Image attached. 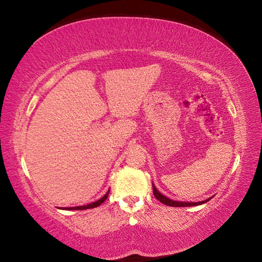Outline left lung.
Instances as JSON below:
<instances>
[{"label":"left lung","mask_w":262,"mask_h":262,"mask_svg":"<svg viewBox=\"0 0 262 262\" xmlns=\"http://www.w3.org/2000/svg\"><path fill=\"white\" fill-rule=\"evenodd\" d=\"M152 190H154V195L156 196V199L158 201H161L162 203H164L165 206H171V207H193V206H199V205H202V203H206L210 200V199H208V200L205 201H201V202H179V201H173V200H170V199L164 196L163 194H161L157 190V188L155 187L154 184H152Z\"/></svg>","instance_id":"8db88e82"}]
</instances>
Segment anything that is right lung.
<instances>
[{"mask_svg":"<svg viewBox=\"0 0 262 262\" xmlns=\"http://www.w3.org/2000/svg\"><path fill=\"white\" fill-rule=\"evenodd\" d=\"M108 193H110V190L107 193H106L103 198L101 199H99L98 201H96V202H92V203H90V205H86V206H79V207H72V208H64V209H72V210H84V209H91V208H96V207H98V206H100L101 203H103L106 199H107V196H108Z\"/></svg>","mask_w":262,"mask_h":262,"instance_id":"right-lung-1","label":"right lung"}]
</instances>
